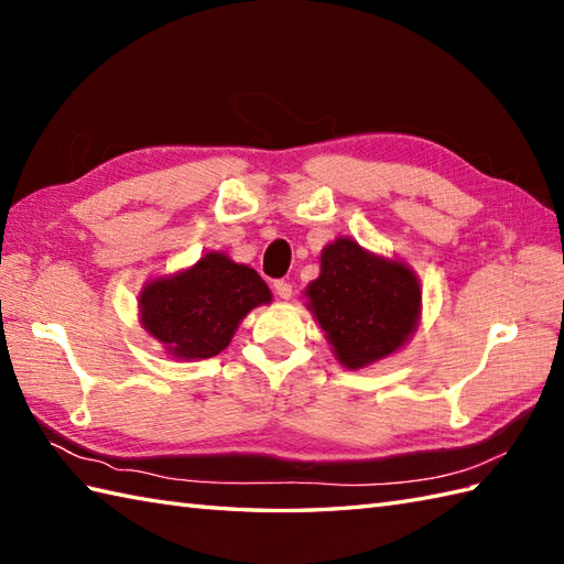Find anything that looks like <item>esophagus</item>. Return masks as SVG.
Masks as SVG:
<instances>
[{"mask_svg":"<svg viewBox=\"0 0 564 564\" xmlns=\"http://www.w3.org/2000/svg\"><path fill=\"white\" fill-rule=\"evenodd\" d=\"M273 291H275V295L281 297V301H289V297L293 295V285L289 281H275Z\"/></svg>","mask_w":564,"mask_h":564,"instance_id":"34e87169","label":"esophagus"}]
</instances>
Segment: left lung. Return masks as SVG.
Returning <instances> with one entry per match:
<instances>
[{"label":"left lung","mask_w":564,"mask_h":564,"mask_svg":"<svg viewBox=\"0 0 564 564\" xmlns=\"http://www.w3.org/2000/svg\"><path fill=\"white\" fill-rule=\"evenodd\" d=\"M307 307L346 368H366L412 337L422 310L414 271L370 254L351 237L322 249L319 275L307 285Z\"/></svg>","instance_id":"obj_1"}]
</instances>
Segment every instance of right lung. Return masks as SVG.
Wrapping results in <instances>:
<instances>
[{
  "label": "right lung",
  "mask_w": 564,
  "mask_h": 564,
  "mask_svg": "<svg viewBox=\"0 0 564 564\" xmlns=\"http://www.w3.org/2000/svg\"><path fill=\"white\" fill-rule=\"evenodd\" d=\"M271 303L261 275L220 251L194 267L150 281L140 293V322L174 358H210L230 344L249 310Z\"/></svg>",
  "instance_id": "1"
}]
</instances>
